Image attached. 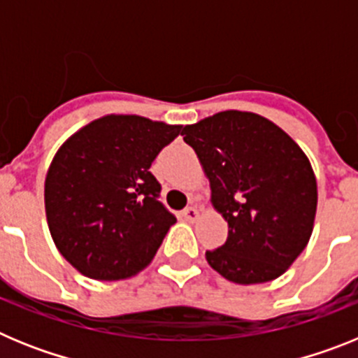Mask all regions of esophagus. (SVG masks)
Wrapping results in <instances>:
<instances>
[{
  "label": "esophagus",
  "instance_id": "esophagus-1",
  "mask_svg": "<svg viewBox=\"0 0 358 358\" xmlns=\"http://www.w3.org/2000/svg\"><path fill=\"white\" fill-rule=\"evenodd\" d=\"M182 217H185V220H188V222H195L199 218V210L194 206L186 208V210L182 211Z\"/></svg>",
  "mask_w": 358,
  "mask_h": 358
}]
</instances>
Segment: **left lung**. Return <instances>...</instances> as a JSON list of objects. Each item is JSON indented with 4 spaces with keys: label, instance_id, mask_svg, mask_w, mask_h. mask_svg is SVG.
<instances>
[{
    "label": "left lung",
    "instance_id": "1",
    "mask_svg": "<svg viewBox=\"0 0 358 358\" xmlns=\"http://www.w3.org/2000/svg\"><path fill=\"white\" fill-rule=\"evenodd\" d=\"M181 134L229 227L222 248L206 251L210 267L238 285L280 278L314 231L317 181L305 152L276 123L248 110H222Z\"/></svg>",
    "mask_w": 358,
    "mask_h": 358
}]
</instances>
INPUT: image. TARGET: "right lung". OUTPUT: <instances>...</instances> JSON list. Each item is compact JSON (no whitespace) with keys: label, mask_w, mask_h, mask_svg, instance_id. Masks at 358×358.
I'll return each mask as SVG.
<instances>
[{"label":"right lung","mask_w":358,"mask_h":358,"mask_svg":"<svg viewBox=\"0 0 358 358\" xmlns=\"http://www.w3.org/2000/svg\"><path fill=\"white\" fill-rule=\"evenodd\" d=\"M182 125L107 115L71 134L53 156L44 208L57 249L78 273L127 280L154 260L176 217L157 201L152 161Z\"/></svg>","instance_id":"1"}]
</instances>
